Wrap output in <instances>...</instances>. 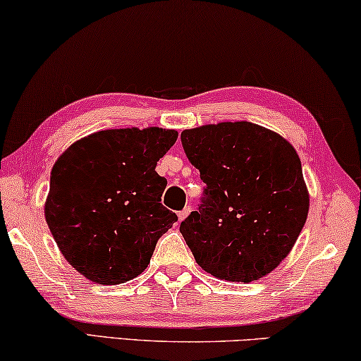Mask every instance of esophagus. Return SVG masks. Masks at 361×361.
<instances>
[{"mask_svg":"<svg viewBox=\"0 0 361 361\" xmlns=\"http://www.w3.org/2000/svg\"><path fill=\"white\" fill-rule=\"evenodd\" d=\"M190 212H191V207H186V209H183L181 212H178V220H180V221L185 220L186 216L190 215Z\"/></svg>","mask_w":361,"mask_h":361,"instance_id":"esophagus-1","label":"esophagus"}]
</instances>
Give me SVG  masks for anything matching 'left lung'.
Masks as SVG:
<instances>
[{"mask_svg": "<svg viewBox=\"0 0 361 361\" xmlns=\"http://www.w3.org/2000/svg\"><path fill=\"white\" fill-rule=\"evenodd\" d=\"M181 145L205 183L180 233L202 270L250 283L273 271L305 225L300 159L274 131L250 122L185 130Z\"/></svg>", "mask_w": 361, "mask_h": 361, "instance_id": "1", "label": "left lung"}]
</instances>
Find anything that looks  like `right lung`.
<instances>
[{
  "label": "right lung",
  "instance_id": "obj_1",
  "mask_svg": "<svg viewBox=\"0 0 361 361\" xmlns=\"http://www.w3.org/2000/svg\"><path fill=\"white\" fill-rule=\"evenodd\" d=\"M176 138L175 130L157 127L104 130L56 160L44 216L62 255L90 281L138 276L178 220L160 204L167 180L156 171Z\"/></svg>",
  "mask_w": 361,
  "mask_h": 361
}]
</instances>
